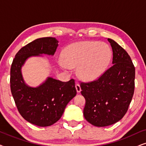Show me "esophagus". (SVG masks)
<instances>
[{
  "mask_svg": "<svg viewBox=\"0 0 146 146\" xmlns=\"http://www.w3.org/2000/svg\"><path fill=\"white\" fill-rule=\"evenodd\" d=\"M75 86H76V89L77 92L78 93L80 92H81V87H80V84H76Z\"/></svg>",
  "mask_w": 146,
  "mask_h": 146,
  "instance_id": "obj_1",
  "label": "esophagus"
}]
</instances>
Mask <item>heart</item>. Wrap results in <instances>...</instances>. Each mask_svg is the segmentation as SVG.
Instances as JSON below:
<instances>
[{
	"label": "heart",
	"mask_w": 146,
	"mask_h": 146,
	"mask_svg": "<svg viewBox=\"0 0 146 146\" xmlns=\"http://www.w3.org/2000/svg\"><path fill=\"white\" fill-rule=\"evenodd\" d=\"M60 65L64 69L78 67V74L85 81L97 79L106 70L111 58V50L105 42L84 41L68 46Z\"/></svg>",
	"instance_id": "obj_1"
}]
</instances>
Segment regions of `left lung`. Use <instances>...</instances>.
<instances>
[{
  "instance_id": "obj_1",
  "label": "left lung",
  "mask_w": 146,
  "mask_h": 146,
  "mask_svg": "<svg viewBox=\"0 0 146 146\" xmlns=\"http://www.w3.org/2000/svg\"><path fill=\"white\" fill-rule=\"evenodd\" d=\"M113 52L112 66L98 79L80 84L86 100L84 116L97 127L110 125L127 112L135 88V67L127 52L108 38Z\"/></svg>"
}]
</instances>
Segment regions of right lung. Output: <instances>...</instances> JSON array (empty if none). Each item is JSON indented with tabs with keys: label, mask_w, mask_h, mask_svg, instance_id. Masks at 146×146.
Wrapping results in <instances>:
<instances>
[{
	"label": "right lung",
	"mask_w": 146,
	"mask_h": 146,
	"mask_svg": "<svg viewBox=\"0 0 146 146\" xmlns=\"http://www.w3.org/2000/svg\"><path fill=\"white\" fill-rule=\"evenodd\" d=\"M55 38L36 39L17 53L11 68V90L18 110L34 125L46 127L58 121L70 101L76 95L74 80L66 82L52 77L37 87L26 84L22 67L29 58L54 54L58 46Z\"/></svg>",
	"instance_id": "obj_1"
}]
</instances>
